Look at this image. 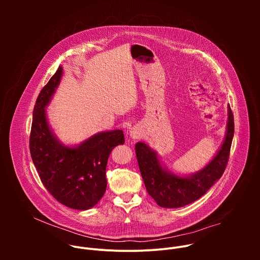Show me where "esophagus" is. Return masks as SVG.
I'll list each match as a JSON object with an SVG mask.
<instances>
[{
  "label": "esophagus",
  "instance_id": "1",
  "mask_svg": "<svg viewBox=\"0 0 260 260\" xmlns=\"http://www.w3.org/2000/svg\"><path fill=\"white\" fill-rule=\"evenodd\" d=\"M131 137H132L133 139H138V138H140V133H139V131H137L136 128H133V129L131 131Z\"/></svg>",
  "mask_w": 260,
  "mask_h": 260
}]
</instances>
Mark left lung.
<instances>
[{"mask_svg":"<svg viewBox=\"0 0 260 260\" xmlns=\"http://www.w3.org/2000/svg\"><path fill=\"white\" fill-rule=\"evenodd\" d=\"M235 133L234 114L229 106L226 136L220 150L202 171L188 177L167 172L156 153L144 143L136 144V155L147 192L162 208H180L203 197L223 175Z\"/></svg>","mask_w":260,"mask_h":260,"instance_id":"8db88e82","label":"left lung"}]
</instances>
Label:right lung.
Segmentation results:
<instances>
[{"label": "right lung", "mask_w": 260, "mask_h": 260, "mask_svg": "<svg viewBox=\"0 0 260 260\" xmlns=\"http://www.w3.org/2000/svg\"><path fill=\"white\" fill-rule=\"evenodd\" d=\"M62 76V67L37 98L29 136L32 162L48 192L60 204L76 210H88L103 198L106 168L114 148L124 143L120 129L99 133L77 147H67L49 128L45 107Z\"/></svg>", "instance_id": "add662e5"}]
</instances>
